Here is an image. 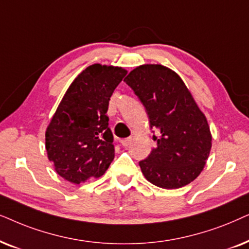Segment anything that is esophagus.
<instances>
[{"label": "esophagus", "mask_w": 249, "mask_h": 249, "mask_svg": "<svg viewBox=\"0 0 249 249\" xmlns=\"http://www.w3.org/2000/svg\"><path fill=\"white\" fill-rule=\"evenodd\" d=\"M133 141V138L130 137V138H126V139H123V140L121 141V143L123 147H127V145L131 144V142Z\"/></svg>", "instance_id": "esophagus-1"}]
</instances>
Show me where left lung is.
Listing matches in <instances>:
<instances>
[{
    "mask_svg": "<svg viewBox=\"0 0 249 249\" xmlns=\"http://www.w3.org/2000/svg\"><path fill=\"white\" fill-rule=\"evenodd\" d=\"M140 98L150 128L158 130L157 142L139 165L150 183L178 189L198 178L212 148L207 118L174 71L163 65L145 64L124 79Z\"/></svg>",
    "mask_w": 249,
    "mask_h": 249,
    "instance_id": "8db88e82",
    "label": "left lung"
}]
</instances>
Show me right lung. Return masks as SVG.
<instances>
[{
    "label": "right lung",
    "instance_id": "add662e5",
    "mask_svg": "<svg viewBox=\"0 0 249 249\" xmlns=\"http://www.w3.org/2000/svg\"><path fill=\"white\" fill-rule=\"evenodd\" d=\"M126 69L93 64L66 91L45 131V149L54 171L79 184L100 178L115 158L108 126L109 100Z\"/></svg>",
    "mask_w": 249,
    "mask_h": 249
}]
</instances>
